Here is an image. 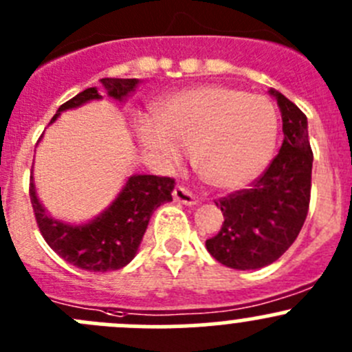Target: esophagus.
Listing matches in <instances>:
<instances>
[{"instance_id": "1", "label": "esophagus", "mask_w": 352, "mask_h": 352, "mask_svg": "<svg viewBox=\"0 0 352 352\" xmlns=\"http://www.w3.org/2000/svg\"><path fill=\"white\" fill-rule=\"evenodd\" d=\"M173 199H175L177 202H182V204H186V206L197 204L196 196H194L192 192H189V190L182 186H177L175 189H173Z\"/></svg>"}]
</instances>
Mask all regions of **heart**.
<instances>
[{
    "label": "heart",
    "instance_id": "obj_1",
    "mask_svg": "<svg viewBox=\"0 0 352 352\" xmlns=\"http://www.w3.org/2000/svg\"><path fill=\"white\" fill-rule=\"evenodd\" d=\"M155 122L141 117V143L166 168L192 150L197 172L216 189H240L271 162L278 140V113L262 95L228 87H199L172 95L156 107Z\"/></svg>",
    "mask_w": 352,
    "mask_h": 352
}]
</instances>
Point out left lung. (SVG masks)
I'll return each mask as SVG.
<instances>
[{
	"label": "left lung",
	"instance_id": "8db88e82",
	"mask_svg": "<svg viewBox=\"0 0 352 352\" xmlns=\"http://www.w3.org/2000/svg\"><path fill=\"white\" fill-rule=\"evenodd\" d=\"M269 94L281 110V150L250 189L216 202L225 221L214 236L206 240L216 261L239 271L278 261L296 240L310 204L314 153L307 116L274 88Z\"/></svg>",
	"mask_w": 352,
	"mask_h": 352
}]
</instances>
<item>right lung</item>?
Returning <instances> with one entry per match:
<instances>
[{
  "label": "right lung",
  "instance_id": "right-lung-1",
  "mask_svg": "<svg viewBox=\"0 0 352 352\" xmlns=\"http://www.w3.org/2000/svg\"><path fill=\"white\" fill-rule=\"evenodd\" d=\"M102 87L113 100L124 102L140 80L136 78H102ZM91 100H102L95 87L87 88L58 109L51 124L69 109ZM175 180L170 177L131 175L117 197L100 214L88 223L74 225L52 218L37 196L34 177L30 180V201L38 230L49 247L71 265L90 272L122 269L136 257L151 214L163 202L172 201Z\"/></svg>",
  "mask_w": 352,
  "mask_h": 352
}]
</instances>
